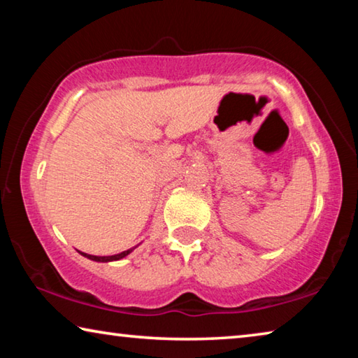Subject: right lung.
<instances>
[{
	"label": "right lung",
	"instance_id": "obj_1",
	"mask_svg": "<svg viewBox=\"0 0 358 358\" xmlns=\"http://www.w3.org/2000/svg\"><path fill=\"white\" fill-rule=\"evenodd\" d=\"M134 248H135V247H134ZM134 248H129V250H126V252H121V253H117V255H111V257H95V255H87V253H83V252H79V253H81L83 257L89 258V259L97 261V263H108V261H117V259H122L124 257H127L129 253H132Z\"/></svg>",
	"mask_w": 358,
	"mask_h": 358
}]
</instances>
